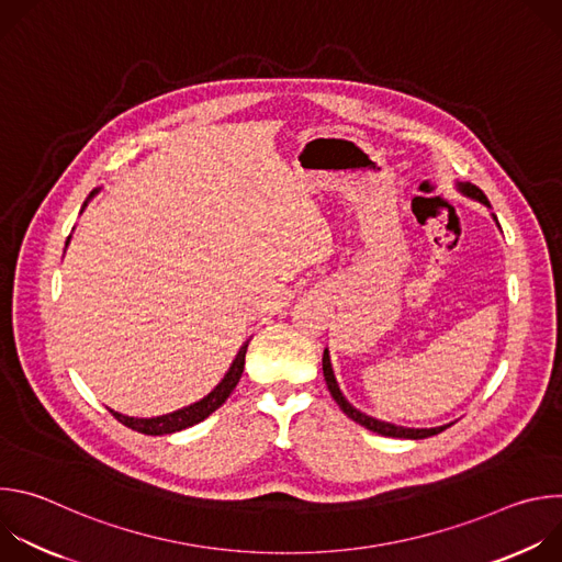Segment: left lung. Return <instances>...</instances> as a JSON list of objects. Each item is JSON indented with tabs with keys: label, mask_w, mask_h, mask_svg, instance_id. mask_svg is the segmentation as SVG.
<instances>
[{
	"label": "left lung",
	"mask_w": 562,
	"mask_h": 562,
	"mask_svg": "<svg viewBox=\"0 0 562 562\" xmlns=\"http://www.w3.org/2000/svg\"><path fill=\"white\" fill-rule=\"evenodd\" d=\"M456 189L464 195V198H471V200H475V202H480V204H485L487 209H492V204H490V200H487V195L480 191L475 184H471V182H456ZM492 217L496 220V224H498V217L492 213ZM501 226V224H498ZM323 371H325V380H327V386H329V391H331V395H334V400L338 403V407L351 418V420H356L358 425H362L364 429H369V431H373V434H380V436H389V438H409V440H420V438H429V436H436V434H440V431H445L447 427H451L453 423H449V425H440V427H431V429H412V427H400V425H393V423H384V420H378V418H371V416H367V414H362V412H358L349 400L345 397V393L340 391V386H338V380H336V373H334V367H331V356H329V349H325V356H323Z\"/></svg>",
	"instance_id": "8db88e82"
}]
</instances>
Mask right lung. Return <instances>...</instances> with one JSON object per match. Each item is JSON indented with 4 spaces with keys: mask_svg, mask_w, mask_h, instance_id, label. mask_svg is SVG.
Listing matches in <instances>:
<instances>
[{
    "mask_svg": "<svg viewBox=\"0 0 562 562\" xmlns=\"http://www.w3.org/2000/svg\"><path fill=\"white\" fill-rule=\"evenodd\" d=\"M102 189H93L89 200L95 198ZM89 200L85 202V206L89 204ZM82 206V211H85ZM70 243V235L66 239V247ZM247 347H249V340L239 347L235 360L231 362L228 371L224 373V378L215 384V389L204 395L202 400H198V403L189 405V407H182L178 412H171V414H165V416H155V418H133V416H124V414H117L111 409V414L122 423L126 425L128 429L133 431H139V434H146V436H165V434H176V431H182V429H189L198 423H202L204 418H209L217 407H222L224 400L231 395V391L235 389V384L239 382V378H243V371H245V356H247Z\"/></svg>",
    "mask_w": 562,
    "mask_h": 562,
    "instance_id": "right-lung-1",
    "label": "right lung"
}]
</instances>
